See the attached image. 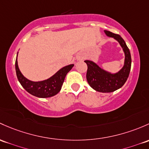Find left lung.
I'll use <instances>...</instances> for the list:
<instances>
[{"label":"left lung","mask_w":149,"mask_h":149,"mask_svg":"<svg viewBox=\"0 0 149 149\" xmlns=\"http://www.w3.org/2000/svg\"><path fill=\"white\" fill-rule=\"evenodd\" d=\"M105 33L119 42L125 53V63L122 69L115 74L105 71L95 63L85 61L88 69L86 79L89 86L95 91L101 93H111L118 90L124 85L129 76L131 66V57L130 51L124 40L118 34L113 33L109 31H104Z\"/></svg>","instance_id":"1"}]
</instances>
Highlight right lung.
Here are the masks:
<instances>
[{
	"mask_svg": "<svg viewBox=\"0 0 149 149\" xmlns=\"http://www.w3.org/2000/svg\"><path fill=\"white\" fill-rule=\"evenodd\" d=\"M73 65V64H71L63 67L50 79L38 82L29 81L23 76L18 68L17 58L15 60V71L18 81L26 91L38 98H48L54 96L60 91L65 76L71 70Z\"/></svg>",
	"mask_w": 149,
	"mask_h": 149,
	"instance_id": "1",
	"label": "right lung"
}]
</instances>
